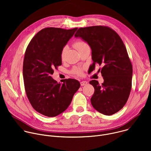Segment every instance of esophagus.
<instances>
[{"mask_svg":"<svg viewBox=\"0 0 151 151\" xmlns=\"http://www.w3.org/2000/svg\"><path fill=\"white\" fill-rule=\"evenodd\" d=\"M80 83H81V86H83V85H87V84L88 83V82H87V81H81V82H80Z\"/></svg>","mask_w":151,"mask_h":151,"instance_id":"obj_1","label":"esophagus"}]
</instances>
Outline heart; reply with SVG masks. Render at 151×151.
<instances>
[{
    "mask_svg": "<svg viewBox=\"0 0 151 151\" xmlns=\"http://www.w3.org/2000/svg\"><path fill=\"white\" fill-rule=\"evenodd\" d=\"M73 46L78 51H79L83 49L84 48L88 47V45L85 42H84L83 40H77V41L74 42ZM66 50H67V47H66V46L64 47L63 48L62 50H61V59L62 60H64V55H65V53H66ZM71 73H73V75H77V76H82L83 75V69L81 68L75 67V68H74L72 70Z\"/></svg>",
    "mask_w": 151,
    "mask_h": 151,
    "instance_id": "obj_1",
    "label": "heart"
}]
</instances>
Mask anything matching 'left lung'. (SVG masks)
Masks as SVG:
<instances>
[{
    "mask_svg": "<svg viewBox=\"0 0 151 151\" xmlns=\"http://www.w3.org/2000/svg\"><path fill=\"white\" fill-rule=\"evenodd\" d=\"M87 42L92 50L93 63L104 79L101 85L97 81L90 82L94 88L91 99L94 108L105 115L120 111L130 96L133 67L124 42L112 29L104 26L79 28L75 35Z\"/></svg>",
    "mask_w": 151,
    "mask_h": 151,
    "instance_id": "obj_1",
    "label": "left lung"
}]
</instances>
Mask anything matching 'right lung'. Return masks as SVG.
<instances>
[{"label": "right lung", "instance_id": "right-lung-1", "mask_svg": "<svg viewBox=\"0 0 151 151\" xmlns=\"http://www.w3.org/2000/svg\"><path fill=\"white\" fill-rule=\"evenodd\" d=\"M78 28L42 29L29 44L23 61V79L27 98L33 109L48 117L66 110L80 83L74 79L58 83L51 76L61 65V52Z\"/></svg>", "mask_w": 151, "mask_h": 151}]
</instances>
